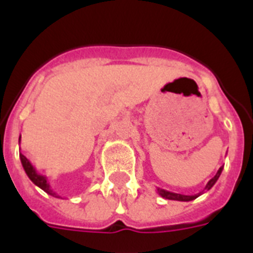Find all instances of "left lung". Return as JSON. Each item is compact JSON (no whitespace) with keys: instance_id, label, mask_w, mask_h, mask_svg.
<instances>
[{"instance_id":"1","label":"left lung","mask_w":253,"mask_h":253,"mask_svg":"<svg viewBox=\"0 0 253 253\" xmlns=\"http://www.w3.org/2000/svg\"><path fill=\"white\" fill-rule=\"evenodd\" d=\"M222 171H223V166L218 169V172L215 173V176H214L211 180H209V182H208L207 186H205V189H204L205 191H208V190H210L211 187L214 186V184H215L216 181H218V178H219V176H220V173H222ZM157 193L160 194L162 198L169 199V200H178V202H191V200H194V199H196L198 196L202 195L204 191H203V193L196 194V195H182V194L171 193V191H167V190L160 189V187H157Z\"/></svg>"}]
</instances>
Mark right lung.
Returning a JSON list of instances; mask_svg holds the SVG:
<instances>
[{"label":"right lung","mask_w":253,"mask_h":253,"mask_svg":"<svg viewBox=\"0 0 253 253\" xmlns=\"http://www.w3.org/2000/svg\"><path fill=\"white\" fill-rule=\"evenodd\" d=\"M20 140H21V135H20V138H19V143H20ZM20 160H21V165H22V167H24V169H25L26 175H28V177L30 178L31 181H33V184H35L38 187H40L42 190H44V191H45L46 194H49V195L55 196V198H60L59 195H57V193H54V191L50 189V185H49L46 176L40 175L39 172L35 169V167L31 165L30 161H29L28 158L24 156V154L20 153Z\"/></svg>","instance_id":"add662e5"}]
</instances>
